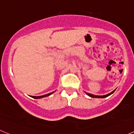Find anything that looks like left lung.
<instances>
[{
    "instance_id": "1",
    "label": "left lung",
    "mask_w": 134,
    "mask_h": 134,
    "mask_svg": "<svg viewBox=\"0 0 134 134\" xmlns=\"http://www.w3.org/2000/svg\"><path fill=\"white\" fill-rule=\"evenodd\" d=\"M114 91H115V90H114V91H112V92H111L110 93H109V94H106V95H102V96H97V95H93V94H90V93H86V94H87V95H88V96H90V97H92V98H105V97H108V96L110 95V94H111L112 93H113V92H114Z\"/></svg>"
}]
</instances>
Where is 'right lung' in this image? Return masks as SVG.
Returning <instances> with one entry per match:
<instances>
[{
    "label": "right lung",
    "instance_id": "right-lung-1",
    "mask_svg": "<svg viewBox=\"0 0 134 134\" xmlns=\"http://www.w3.org/2000/svg\"><path fill=\"white\" fill-rule=\"evenodd\" d=\"M54 92H52L51 93H48V94H44V95H43V96H40V97H34V96H32V98H36V99H37V98H43V97H47V96H49L51 95V94H52Z\"/></svg>",
    "mask_w": 134,
    "mask_h": 134
}]
</instances>
